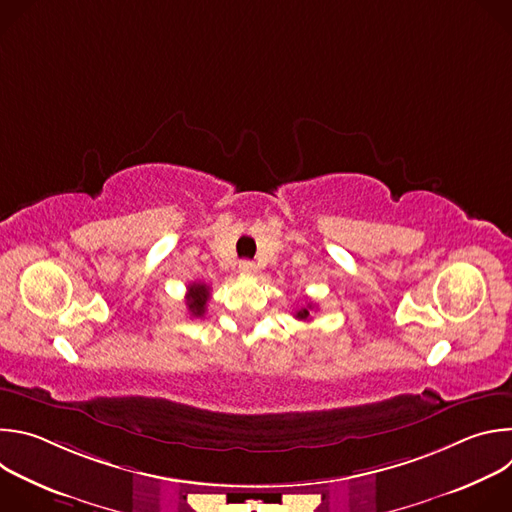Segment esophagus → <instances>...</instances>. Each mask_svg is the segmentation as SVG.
Here are the masks:
<instances>
[{
  "mask_svg": "<svg viewBox=\"0 0 512 512\" xmlns=\"http://www.w3.org/2000/svg\"><path fill=\"white\" fill-rule=\"evenodd\" d=\"M239 271H241L243 275H253V273L257 271V265H255L253 261H247V259H245V261L239 263Z\"/></svg>",
  "mask_w": 512,
  "mask_h": 512,
  "instance_id": "34e87169",
  "label": "esophagus"
}]
</instances>
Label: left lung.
Returning a JSON list of instances; mask_svg holds the SVG:
<instances>
[{"mask_svg": "<svg viewBox=\"0 0 512 512\" xmlns=\"http://www.w3.org/2000/svg\"><path fill=\"white\" fill-rule=\"evenodd\" d=\"M310 308H312V304H308L306 308L298 310V312H296V318H298V320H308V318H310Z\"/></svg>", "mask_w": 512, "mask_h": 512, "instance_id": "left-lung-1", "label": "left lung"}]
</instances>
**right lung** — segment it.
<instances>
[{
    "label": "right lung",
    "instance_id": "add662e5",
    "mask_svg": "<svg viewBox=\"0 0 512 512\" xmlns=\"http://www.w3.org/2000/svg\"><path fill=\"white\" fill-rule=\"evenodd\" d=\"M208 298H210V289L206 283H192L188 287V294H186V306H188L190 314L196 318L204 316Z\"/></svg>",
    "mask_w": 512,
    "mask_h": 512
}]
</instances>
